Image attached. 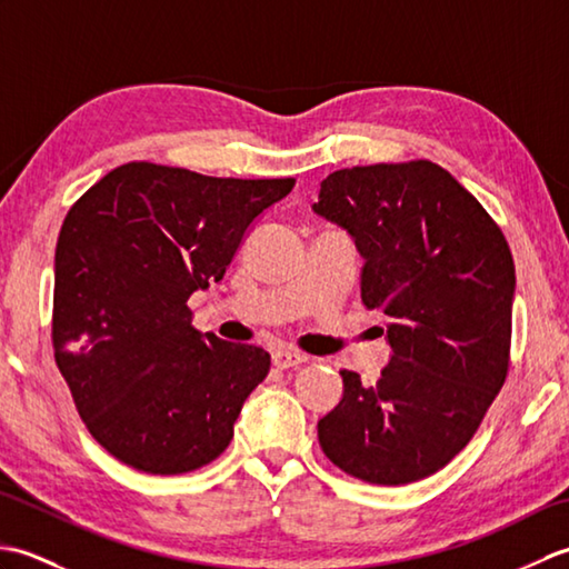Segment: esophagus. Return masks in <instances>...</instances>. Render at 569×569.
Wrapping results in <instances>:
<instances>
[{
  "label": "esophagus",
  "mask_w": 569,
  "mask_h": 569,
  "mask_svg": "<svg viewBox=\"0 0 569 569\" xmlns=\"http://www.w3.org/2000/svg\"><path fill=\"white\" fill-rule=\"evenodd\" d=\"M306 361H308V355L296 352V349H276L273 352V365L278 369H291L298 365H306Z\"/></svg>",
  "instance_id": "34e87169"
}]
</instances>
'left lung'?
I'll return each instance as SVG.
<instances>
[{
    "label": "left lung",
    "instance_id": "obj_1",
    "mask_svg": "<svg viewBox=\"0 0 569 569\" xmlns=\"http://www.w3.org/2000/svg\"><path fill=\"white\" fill-rule=\"evenodd\" d=\"M312 210L355 237L361 303L383 312L393 349L377 383L340 371L342 401L318 422L322 452L369 485L426 479L475 438L509 377V241L426 159L335 171Z\"/></svg>",
    "mask_w": 569,
    "mask_h": 569
}]
</instances>
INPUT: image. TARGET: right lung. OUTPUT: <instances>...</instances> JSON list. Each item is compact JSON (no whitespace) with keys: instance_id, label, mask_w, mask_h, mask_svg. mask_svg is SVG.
<instances>
[{"instance_id":"1","label":"right lung","mask_w":569,"mask_h":569,"mask_svg":"<svg viewBox=\"0 0 569 569\" xmlns=\"http://www.w3.org/2000/svg\"><path fill=\"white\" fill-rule=\"evenodd\" d=\"M296 178H214L131 161L72 202L56 244L53 355L90 435L147 475L220 457L271 369L261 347L192 328L249 224Z\"/></svg>"}]
</instances>
